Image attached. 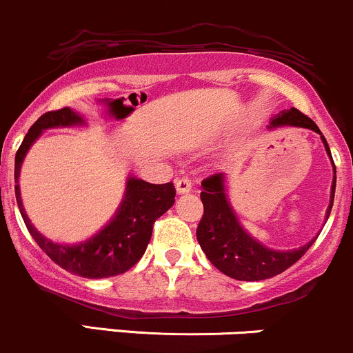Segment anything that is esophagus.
<instances>
[{
    "instance_id": "obj_1",
    "label": "esophagus",
    "mask_w": 353,
    "mask_h": 353,
    "mask_svg": "<svg viewBox=\"0 0 353 353\" xmlns=\"http://www.w3.org/2000/svg\"><path fill=\"white\" fill-rule=\"evenodd\" d=\"M175 187H176V192L181 195V193L192 192L193 183H192V180H190V178H188V176H181V178H176Z\"/></svg>"
}]
</instances>
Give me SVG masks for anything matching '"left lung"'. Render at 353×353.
<instances>
[{
  "label": "left lung",
  "mask_w": 353,
  "mask_h": 353,
  "mask_svg": "<svg viewBox=\"0 0 353 353\" xmlns=\"http://www.w3.org/2000/svg\"><path fill=\"white\" fill-rule=\"evenodd\" d=\"M271 126L308 128V130L321 134L316 124L308 116L299 112L296 108L279 112L272 119ZM321 141H323L327 153L332 157L325 136H321ZM335 183L336 176L333 178L332 202H330L327 219L332 212ZM200 199L203 203V215L200 219L199 227H196V241H199L202 251L205 252L208 261L229 278L239 279V281H261V279L281 274L288 268L293 266L298 259H301L305 252L312 248L313 242L316 241V239H313L303 248L293 249V251H274V249L259 244L256 239H252L242 229L236 214L227 202L222 173H215V175L202 180Z\"/></svg>",
  "instance_id": "obj_1"
}]
</instances>
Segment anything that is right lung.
Here are the masks:
<instances>
[{"mask_svg":"<svg viewBox=\"0 0 353 353\" xmlns=\"http://www.w3.org/2000/svg\"><path fill=\"white\" fill-rule=\"evenodd\" d=\"M75 124H84V119L70 108L45 112L33 123L14 157L17 203L28 232L35 239L41 251L55 264L82 278H111V276L126 272L141 259L151 239V232H153V223L175 203L176 192L172 181L154 185L139 178H130L126 195L114 219L89 241L75 245L55 244L50 239L41 236L32 225L21 203L20 187H18L21 161L33 141L41 134V131L48 128L75 126Z\"/></svg>","mask_w":353,"mask_h":353,"instance_id":"right-lung-1","label":"right lung"}]
</instances>
